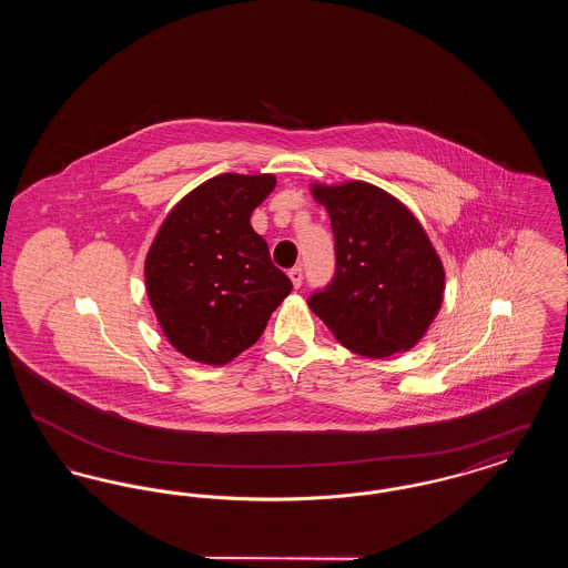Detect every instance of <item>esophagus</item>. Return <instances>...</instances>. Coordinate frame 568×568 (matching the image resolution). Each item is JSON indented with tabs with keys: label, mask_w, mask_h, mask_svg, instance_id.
<instances>
[{
	"label": "esophagus",
	"mask_w": 568,
	"mask_h": 568,
	"mask_svg": "<svg viewBox=\"0 0 568 568\" xmlns=\"http://www.w3.org/2000/svg\"><path fill=\"white\" fill-rule=\"evenodd\" d=\"M290 278H292V283H294V287H300L302 285V268L300 266H296V268H292L290 271Z\"/></svg>",
	"instance_id": "esophagus-1"
}]
</instances>
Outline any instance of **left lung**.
<instances>
[{
	"mask_svg": "<svg viewBox=\"0 0 568 568\" xmlns=\"http://www.w3.org/2000/svg\"><path fill=\"white\" fill-rule=\"evenodd\" d=\"M311 191L332 221L336 272L308 306L353 353L413 349L445 292V268L426 230L400 200L371 183H315Z\"/></svg>",
	"mask_w": 568,
	"mask_h": 568,
	"instance_id": "obj_1",
	"label": "left lung"
}]
</instances>
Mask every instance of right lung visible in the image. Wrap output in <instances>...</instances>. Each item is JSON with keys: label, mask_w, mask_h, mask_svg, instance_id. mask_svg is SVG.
Masks as SVG:
<instances>
[{"label": "right lung", "mask_w": 568, "mask_h": 568, "mask_svg": "<svg viewBox=\"0 0 568 568\" xmlns=\"http://www.w3.org/2000/svg\"><path fill=\"white\" fill-rule=\"evenodd\" d=\"M274 185L272 174L230 172L197 185L163 219L146 253L149 302L170 345L193 362H232L292 292L248 221Z\"/></svg>", "instance_id": "obj_1"}]
</instances>
